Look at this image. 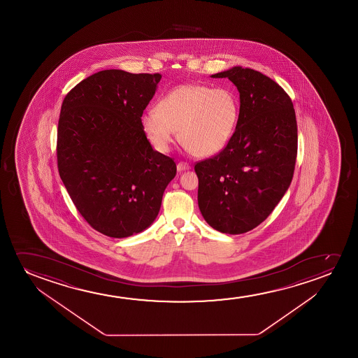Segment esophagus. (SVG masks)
I'll return each mask as SVG.
<instances>
[{
    "label": "esophagus",
    "instance_id": "esophagus-1",
    "mask_svg": "<svg viewBox=\"0 0 358 358\" xmlns=\"http://www.w3.org/2000/svg\"><path fill=\"white\" fill-rule=\"evenodd\" d=\"M191 166L187 164V162H180L177 164V171L182 172L186 171V170H189Z\"/></svg>",
    "mask_w": 358,
    "mask_h": 358
}]
</instances>
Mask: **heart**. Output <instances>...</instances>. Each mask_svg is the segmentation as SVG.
<instances>
[{
	"label": "heart",
	"mask_w": 358,
	"mask_h": 358,
	"mask_svg": "<svg viewBox=\"0 0 358 358\" xmlns=\"http://www.w3.org/2000/svg\"><path fill=\"white\" fill-rule=\"evenodd\" d=\"M238 115L240 101L231 89L186 84L166 94L159 108H148L142 126L159 152H169L181 129L188 152L211 157L230 142Z\"/></svg>",
	"instance_id": "b5f03b06"
}]
</instances>
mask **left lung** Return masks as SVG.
<instances>
[{"label":"left lung","mask_w":358,"mask_h":358,"mask_svg":"<svg viewBox=\"0 0 358 358\" xmlns=\"http://www.w3.org/2000/svg\"><path fill=\"white\" fill-rule=\"evenodd\" d=\"M240 93V115L230 142L196 162L198 206L209 225L240 235L262 224L294 177L297 122L294 103L273 79L240 66L213 74Z\"/></svg>","instance_id":"8db88e82"}]
</instances>
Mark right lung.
<instances>
[{
	"instance_id": "1",
	"label": "right lung",
	"mask_w": 358,
	"mask_h": 358,
	"mask_svg": "<svg viewBox=\"0 0 358 358\" xmlns=\"http://www.w3.org/2000/svg\"><path fill=\"white\" fill-rule=\"evenodd\" d=\"M162 74L105 69L77 84L61 106L59 177L94 230L123 238L157 219L176 176L171 157L152 149L142 115Z\"/></svg>"
}]
</instances>
